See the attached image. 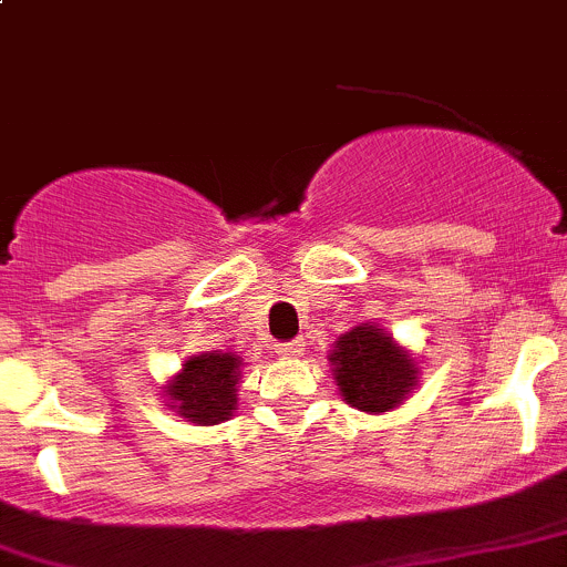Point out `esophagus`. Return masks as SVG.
<instances>
[{
	"instance_id": "1",
	"label": "esophagus",
	"mask_w": 567,
	"mask_h": 567,
	"mask_svg": "<svg viewBox=\"0 0 567 567\" xmlns=\"http://www.w3.org/2000/svg\"><path fill=\"white\" fill-rule=\"evenodd\" d=\"M277 353L285 359H299L301 353H305V346H301L299 340H290V342H282V346L277 348Z\"/></svg>"
}]
</instances>
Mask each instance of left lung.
<instances>
[{"label":"left lung","instance_id":"1","mask_svg":"<svg viewBox=\"0 0 567 567\" xmlns=\"http://www.w3.org/2000/svg\"><path fill=\"white\" fill-rule=\"evenodd\" d=\"M342 400L359 411H392L416 386V362L384 329L362 323L346 331L329 353Z\"/></svg>","mask_w":567,"mask_h":567}]
</instances>
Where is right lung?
<instances>
[{
    "mask_svg": "<svg viewBox=\"0 0 567 567\" xmlns=\"http://www.w3.org/2000/svg\"><path fill=\"white\" fill-rule=\"evenodd\" d=\"M244 359L236 353L208 351L186 359L181 373L164 386L169 403L186 422L219 425L236 411V386Z\"/></svg>",
    "mask_w": 567,
    "mask_h": 567,
    "instance_id": "1",
    "label": "right lung"
}]
</instances>
